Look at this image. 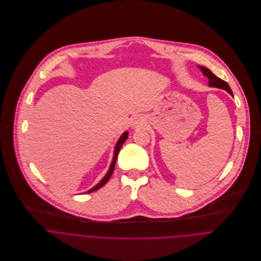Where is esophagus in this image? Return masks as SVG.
I'll list each match as a JSON object with an SVG mask.
<instances>
[{"instance_id": "34e87169", "label": "esophagus", "mask_w": 261, "mask_h": 261, "mask_svg": "<svg viewBox=\"0 0 261 261\" xmlns=\"http://www.w3.org/2000/svg\"><path fill=\"white\" fill-rule=\"evenodd\" d=\"M144 123H145V119H144V117L141 116V115L136 116V117L133 119V121H132V125H133L134 127L142 126Z\"/></svg>"}]
</instances>
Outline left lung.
Returning <instances> with one entry per match:
<instances>
[{
	"label": "left lung",
	"instance_id": "1",
	"mask_svg": "<svg viewBox=\"0 0 261 261\" xmlns=\"http://www.w3.org/2000/svg\"><path fill=\"white\" fill-rule=\"evenodd\" d=\"M198 67H199L200 70L203 72V75L207 76V78L209 79V81H208V82H209V86L224 89V90H226L229 94H231V95L233 96L232 90H231V88L229 87V85H228L227 82H225L224 80L220 79V78L217 77L216 75L213 74V73L211 72V70H209L208 68H205V67H203V66H198Z\"/></svg>",
	"mask_w": 261,
	"mask_h": 261
}]
</instances>
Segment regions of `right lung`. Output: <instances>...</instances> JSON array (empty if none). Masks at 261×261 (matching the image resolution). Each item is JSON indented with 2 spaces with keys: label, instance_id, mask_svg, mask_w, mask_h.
<instances>
[{
  "label": "right lung",
  "instance_id": "1",
  "mask_svg": "<svg viewBox=\"0 0 261 261\" xmlns=\"http://www.w3.org/2000/svg\"><path fill=\"white\" fill-rule=\"evenodd\" d=\"M127 137H128V132H124V133L120 136V138L118 139V141H117V143H116V145H115V147H114L112 164H111V166H110V169H109L108 173H107L106 176L99 181V183H97L95 186L93 187V188H91L90 190H88V191L85 192V193H92V192H94V191L100 189L101 187L105 186V185L108 183V181L110 180V178L112 177V173H113L114 166H115V162H116V159H117V154H118V152H119V150H120V148L122 147V145H123L124 142L126 141Z\"/></svg>",
  "mask_w": 261,
  "mask_h": 261
}]
</instances>
